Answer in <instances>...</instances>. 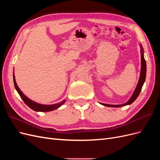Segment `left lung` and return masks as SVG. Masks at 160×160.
<instances>
[{
	"instance_id": "1",
	"label": "left lung",
	"mask_w": 160,
	"mask_h": 160,
	"mask_svg": "<svg viewBox=\"0 0 160 160\" xmlns=\"http://www.w3.org/2000/svg\"><path fill=\"white\" fill-rule=\"evenodd\" d=\"M139 46H140V48H141V72H140V76H139L138 83L136 86V88H135V91H133L132 97H131L130 99L124 104L110 105V104L100 103L101 105H103L104 106H107V107H111V108H119V107H122V106H125V105L132 104L133 101L138 98V95H139L140 92L142 91L143 85L145 81H146V62L144 59L143 47L141 44H139Z\"/></svg>"
}]
</instances>
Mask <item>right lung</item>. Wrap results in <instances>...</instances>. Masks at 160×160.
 Returning <instances> with one entry per match:
<instances>
[{
  "instance_id": "1",
  "label": "right lung",
  "mask_w": 160,
  "mask_h": 160,
  "mask_svg": "<svg viewBox=\"0 0 160 160\" xmlns=\"http://www.w3.org/2000/svg\"><path fill=\"white\" fill-rule=\"evenodd\" d=\"M13 81H14V88H15L16 90L18 92V93L19 94V95L21 96V98H22L24 102H25V103L27 106H28V107L34 111H41V112H47V111H53V110L57 109L59 108H60L62 104H64V103L66 101L65 99H64L63 101H62L61 102H59V103H56V104H52V105H42V104L38 103L37 102H35L34 101H32L29 98H28L21 91V89L18 88V87L16 83L15 77H14V72H13Z\"/></svg>"
}]
</instances>
